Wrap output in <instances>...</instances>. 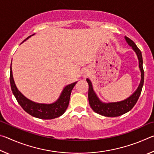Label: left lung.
<instances>
[{"label": "left lung", "instance_id": "1", "mask_svg": "<svg viewBox=\"0 0 154 154\" xmlns=\"http://www.w3.org/2000/svg\"><path fill=\"white\" fill-rule=\"evenodd\" d=\"M125 39L130 46L135 51L137 56L139 59V66L140 72H141V80H140V84L137 90L132 94L125 100L116 103H103L98 98L97 95L96 94L94 91L93 90L92 84L89 79H87L86 81L89 85V90H88V100L89 103L94 111L103 116L106 117H118L122 116L124 113H127L133 108V106L137 103L138 99L141 93L142 88L144 83V70L143 67V58L142 54L140 49L137 48L136 44L134 43L127 36H125Z\"/></svg>", "mask_w": 154, "mask_h": 154}]
</instances>
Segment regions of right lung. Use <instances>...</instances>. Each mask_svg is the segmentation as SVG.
I'll return each mask as SVG.
<instances>
[{
    "instance_id": "right-lung-1",
    "label": "right lung",
    "mask_w": 154,
    "mask_h": 154,
    "mask_svg": "<svg viewBox=\"0 0 154 154\" xmlns=\"http://www.w3.org/2000/svg\"><path fill=\"white\" fill-rule=\"evenodd\" d=\"M30 36H28L24 41L27 40ZM77 83V82L66 85L62 90L59 98L55 103L51 104L36 103L25 97L18 90L15 84L14 77H13L11 64L10 67V83H11L12 92L17 101L26 113L39 119H51L61 116L69 106L71 91Z\"/></svg>"
}]
</instances>
